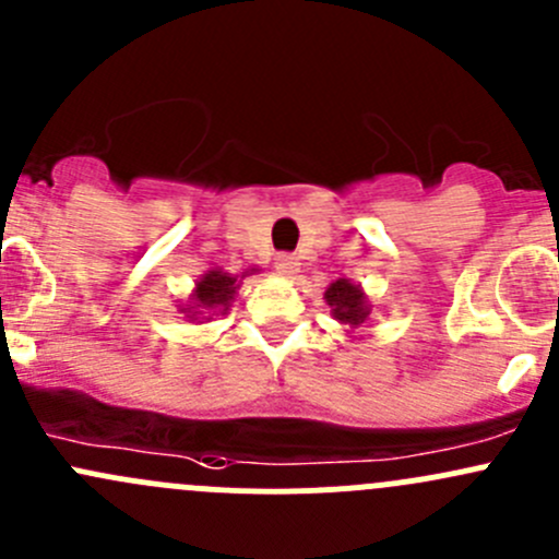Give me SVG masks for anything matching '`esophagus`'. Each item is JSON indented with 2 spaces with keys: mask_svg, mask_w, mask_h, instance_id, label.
<instances>
[{
  "mask_svg": "<svg viewBox=\"0 0 559 559\" xmlns=\"http://www.w3.org/2000/svg\"><path fill=\"white\" fill-rule=\"evenodd\" d=\"M275 270H278L284 278H295V275L300 273V259L292 257V253H278V257H275Z\"/></svg>",
  "mask_w": 559,
  "mask_h": 559,
  "instance_id": "esophagus-1",
  "label": "esophagus"
}]
</instances>
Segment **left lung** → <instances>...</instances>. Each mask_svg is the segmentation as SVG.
Returning <instances> with one entry per match:
<instances>
[{"label":"left lung","mask_w":559,"mask_h":559,"mask_svg":"<svg viewBox=\"0 0 559 559\" xmlns=\"http://www.w3.org/2000/svg\"><path fill=\"white\" fill-rule=\"evenodd\" d=\"M324 300L326 306H330V313L335 316L341 324L348 326L352 337L354 332L362 330V326L370 321V311H373V306H370L362 286L354 284L352 278L332 281L324 292Z\"/></svg>","instance_id":"8db88e82"}]
</instances>
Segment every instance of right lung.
<instances>
[{
	"instance_id": "1",
	"label": "right lung",
	"mask_w": 559,
	"mask_h": 559,
	"mask_svg": "<svg viewBox=\"0 0 559 559\" xmlns=\"http://www.w3.org/2000/svg\"><path fill=\"white\" fill-rule=\"evenodd\" d=\"M253 273H259V267L246 270L243 275L224 273L222 267L207 270V273L194 284L189 300L180 302L178 311L183 313L189 321H197V324H205V321H211L213 316L227 313L229 308H233L235 295H238L240 281H243L246 275H253Z\"/></svg>"
}]
</instances>
